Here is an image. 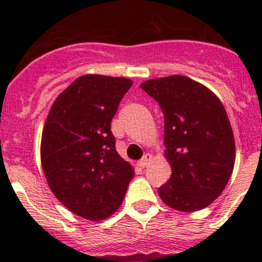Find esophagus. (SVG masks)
<instances>
[{
  "label": "esophagus",
  "instance_id": "1",
  "mask_svg": "<svg viewBox=\"0 0 262 262\" xmlns=\"http://www.w3.org/2000/svg\"><path fill=\"white\" fill-rule=\"evenodd\" d=\"M152 161V155L151 154H145L144 156H143V159L139 161V166H142V168H145V166L148 165V164L151 163Z\"/></svg>",
  "mask_w": 262,
  "mask_h": 262
}]
</instances>
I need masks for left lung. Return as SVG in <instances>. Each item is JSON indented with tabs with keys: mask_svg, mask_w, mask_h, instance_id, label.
I'll list each match as a JSON object with an SVG mask.
<instances>
[{
	"mask_svg": "<svg viewBox=\"0 0 262 262\" xmlns=\"http://www.w3.org/2000/svg\"><path fill=\"white\" fill-rule=\"evenodd\" d=\"M140 88L164 114L172 176L159 187L160 198L180 211L205 209L224 190L235 164V140L223 105L211 90L181 75L144 81Z\"/></svg>",
	"mask_w": 262,
	"mask_h": 262,
	"instance_id": "8db88e82",
	"label": "left lung"
}]
</instances>
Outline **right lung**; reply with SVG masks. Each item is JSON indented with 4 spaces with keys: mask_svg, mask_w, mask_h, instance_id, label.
<instances>
[{
    "mask_svg": "<svg viewBox=\"0 0 262 262\" xmlns=\"http://www.w3.org/2000/svg\"><path fill=\"white\" fill-rule=\"evenodd\" d=\"M131 85L124 77L81 76L57 96L43 128L41 166L51 190L89 221L114 214L134 177L111 133V119Z\"/></svg>",
    "mask_w": 262,
    "mask_h": 262,
    "instance_id": "1",
    "label": "right lung"
}]
</instances>
